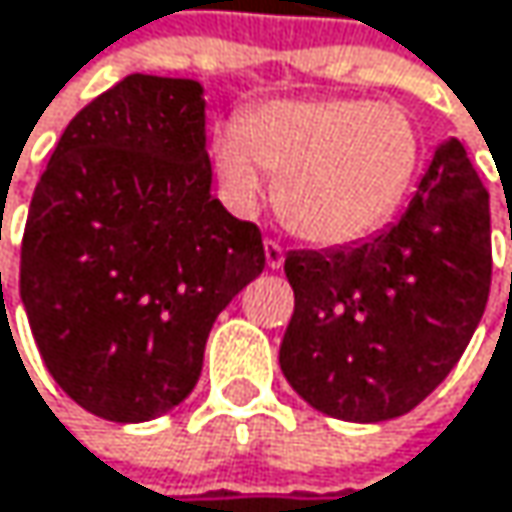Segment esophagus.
Listing matches in <instances>:
<instances>
[{
	"label": "esophagus",
	"instance_id": "34e87169",
	"mask_svg": "<svg viewBox=\"0 0 512 512\" xmlns=\"http://www.w3.org/2000/svg\"><path fill=\"white\" fill-rule=\"evenodd\" d=\"M264 251H267V267H270V270H279V267L285 264V248H282V242L267 239V242H264Z\"/></svg>",
	"mask_w": 512,
	"mask_h": 512
}]
</instances>
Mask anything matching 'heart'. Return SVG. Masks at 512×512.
<instances>
[{"mask_svg":"<svg viewBox=\"0 0 512 512\" xmlns=\"http://www.w3.org/2000/svg\"><path fill=\"white\" fill-rule=\"evenodd\" d=\"M420 152L408 110L372 98L273 101L212 137L227 200L251 206L270 173L279 215L318 245L375 233L405 200Z\"/></svg>","mask_w":512,"mask_h":512,"instance_id":"obj_1","label":"heart"}]
</instances>
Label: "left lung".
<instances>
[{"label": "left lung", "mask_w": 512, "mask_h": 512, "mask_svg": "<svg viewBox=\"0 0 512 512\" xmlns=\"http://www.w3.org/2000/svg\"><path fill=\"white\" fill-rule=\"evenodd\" d=\"M294 315L279 363L318 411L381 423L414 411L465 354L492 285L489 191L444 143L384 233L285 258Z\"/></svg>", "instance_id": "obj_1"}]
</instances>
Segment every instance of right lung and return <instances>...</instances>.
Returning a JSON list of instances; mask_svg holds the SVG:
<instances>
[{
    "mask_svg": "<svg viewBox=\"0 0 512 512\" xmlns=\"http://www.w3.org/2000/svg\"><path fill=\"white\" fill-rule=\"evenodd\" d=\"M194 80L128 74L62 131L20 245V300L53 381L143 423L197 384L218 312L264 273L261 227L212 194Z\"/></svg>",
    "mask_w": 512,
    "mask_h": 512,
    "instance_id": "add662e5",
    "label": "right lung"
}]
</instances>
